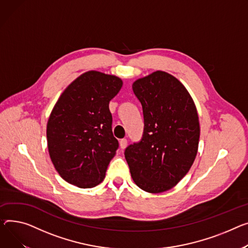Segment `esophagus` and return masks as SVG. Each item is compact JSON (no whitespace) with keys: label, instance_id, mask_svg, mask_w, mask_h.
I'll return each mask as SVG.
<instances>
[{"label":"esophagus","instance_id":"obj_1","mask_svg":"<svg viewBox=\"0 0 248 248\" xmlns=\"http://www.w3.org/2000/svg\"><path fill=\"white\" fill-rule=\"evenodd\" d=\"M126 145H127V140H126V139H123V140H120V146H121L122 150H124V148L126 147Z\"/></svg>","mask_w":248,"mask_h":248}]
</instances>
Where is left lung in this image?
I'll list each match as a JSON object with an SVG mask.
<instances>
[{"instance_id": "left-lung-1", "label": "left lung", "mask_w": 248, "mask_h": 248, "mask_svg": "<svg viewBox=\"0 0 248 248\" xmlns=\"http://www.w3.org/2000/svg\"><path fill=\"white\" fill-rule=\"evenodd\" d=\"M133 91L141 104L143 133L124 151L135 184L159 193L176 186L195 159L200 122L187 90L173 76L157 71L136 80Z\"/></svg>"}]
</instances>
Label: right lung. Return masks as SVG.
<instances>
[{"mask_svg":"<svg viewBox=\"0 0 248 248\" xmlns=\"http://www.w3.org/2000/svg\"><path fill=\"white\" fill-rule=\"evenodd\" d=\"M123 87L120 78L91 71L63 91L46 124L49 157L69 184L91 188L101 184L119 148L108 108Z\"/></svg>","mask_w":248,"mask_h":248,"instance_id":"obj_1","label":"right lung"}]
</instances>
